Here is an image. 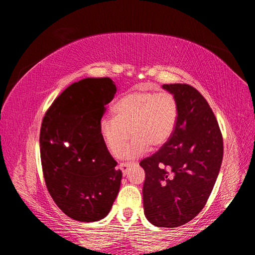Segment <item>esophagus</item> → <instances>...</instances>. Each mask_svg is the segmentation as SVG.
Instances as JSON below:
<instances>
[{
	"instance_id": "1",
	"label": "esophagus",
	"mask_w": 255,
	"mask_h": 255,
	"mask_svg": "<svg viewBox=\"0 0 255 255\" xmlns=\"http://www.w3.org/2000/svg\"><path fill=\"white\" fill-rule=\"evenodd\" d=\"M128 165L129 164L128 163H120L119 165H118V167L120 170L123 171V174L124 175H126V173H127V170H128Z\"/></svg>"
}]
</instances>
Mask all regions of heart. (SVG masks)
Returning <instances> with one entry per match:
<instances>
[{"label": "heart", "mask_w": 255, "mask_h": 255, "mask_svg": "<svg viewBox=\"0 0 255 255\" xmlns=\"http://www.w3.org/2000/svg\"><path fill=\"white\" fill-rule=\"evenodd\" d=\"M114 117H105L99 123L102 143L111 155L124 148V158H136L152 147H159L173 135L179 119V103L169 92L136 90L125 94L112 106Z\"/></svg>", "instance_id": "obj_1"}]
</instances>
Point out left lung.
I'll return each mask as SVG.
<instances>
[{
    "instance_id": "left-lung-1",
    "label": "left lung",
    "mask_w": 255,
    "mask_h": 255,
    "mask_svg": "<svg viewBox=\"0 0 255 255\" xmlns=\"http://www.w3.org/2000/svg\"><path fill=\"white\" fill-rule=\"evenodd\" d=\"M179 119L169 140L139 164L145 171L144 213L157 227H178L204 208L221 170L223 136L213 110L188 84H164Z\"/></svg>"
}]
</instances>
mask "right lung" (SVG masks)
Here are the masks:
<instances>
[{
	"instance_id": "1",
	"label": "right lung",
	"mask_w": 255,
	"mask_h": 255,
	"mask_svg": "<svg viewBox=\"0 0 255 255\" xmlns=\"http://www.w3.org/2000/svg\"><path fill=\"white\" fill-rule=\"evenodd\" d=\"M116 91L109 77L75 82L42 119L39 141L47 189L58 208L77 222L105 218L119 192L123 173L99 132Z\"/></svg>"
}]
</instances>
